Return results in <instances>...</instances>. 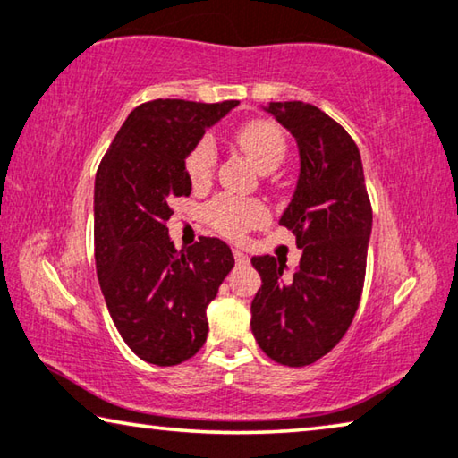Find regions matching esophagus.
<instances>
[{
  "instance_id": "esophagus-1",
  "label": "esophagus",
  "mask_w": 458,
  "mask_h": 458,
  "mask_svg": "<svg viewBox=\"0 0 458 458\" xmlns=\"http://www.w3.org/2000/svg\"><path fill=\"white\" fill-rule=\"evenodd\" d=\"M233 258H235L237 264H248V256H245V253H243L242 250L233 248Z\"/></svg>"
}]
</instances>
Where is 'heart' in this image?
Listing matches in <instances>:
<instances>
[{
    "label": "heart",
    "mask_w": 458,
    "mask_h": 458,
    "mask_svg": "<svg viewBox=\"0 0 458 458\" xmlns=\"http://www.w3.org/2000/svg\"><path fill=\"white\" fill-rule=\"evenodd\" d=\"M235 140L245 156L262 174L276 170L286 153L283 131L270 121H250L235 131ZM216 165V145L213 137H202L186 157V174L194 186L213 178ZM207 221L223 235L237 237L266 219V208L256 200H239L233 196H216L205 208Z\"/></svg>",
    "instance_id": "heart-1"
}]
</instances>
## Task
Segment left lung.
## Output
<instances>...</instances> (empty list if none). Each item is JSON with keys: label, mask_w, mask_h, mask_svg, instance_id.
I'll list each match as a JSON object with an SVG mask.
<instances>
[{"label": "left lung", "mask_w": 458, "mask_h": 458, "mask_svg": "<svg viewBox=\"0 0 458 458\" xmlns=\"http://www.w3.org/2000/svg\"><path fill=\"white\" fill-rule=\"evenodd\" d=\"M264 110L299 147L297 188L280 225L297 235L302 256L291 276L280 258H251L262 276L251 301V332L274 362L307 367L326 356L354 319L372 208L360 151L334 118L305 102H270Z\"/></svg>", "instance_id": "1"}]
</instances>
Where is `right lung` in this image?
I'll return each mask as SVG.
<instances>
[{
	"mask_svg": "<svg viewBox=\"0 0 458 458\" xmlns=\"http://www.w3.org/2000/svg\"><path fill=\"white\" fill-rule=\"evenodd\" d=\"M239 102H145L126 116L96 174L94 251L118 334L140 360L174 367L207 342V307L235 259L216 237L175 250L165 221L192 190L186 157Z\"/></svg>",
	"mask_w": 458,
	"mask_h": 458,
	"instance_id": "right-lung-1",
	"label": "right lung"
}]
</instances>
